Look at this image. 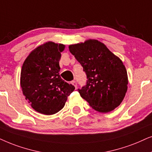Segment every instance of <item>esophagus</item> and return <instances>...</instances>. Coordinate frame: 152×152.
<instances>
[{
    "label": "esophagus",
    "instance_id": "obj_1",
    "mask_svg": "<svg viewBox=\"0 0 152 152\" xmlns=\"http://www.w3.org/2000/svg\"><path fill=\"white\" fill-rule=\"evenodd\" d=\"M72 83L73 86H74L75 88L76 89V88H77V83H76V80H72Z\"/></svg>",
    "mask_w": 152,
    "mask_h": 152
}]
</instances>
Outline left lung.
Wrapping results in <instances>:
<instances>
[{
  "mask_svg": "<svg viewBox=\"0 0 152 152\" xmlns=\"http://www.w3.org/2000/svg\"><path fill=\"white\" fill-rule=\"evenodd\" d=\"M69 48L86 74V85L78 89L82 98L101 113L110 112L120 106L128 85L122 60L95 39L70 45Z\"/></svg>",
  "mask_w": 152,
  "mask_h": 152,
  "instance_id": "8db88e82",
  "label": "left lung"
}]
</instances>
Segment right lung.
Returning a JSON list of instances; mask_svg holds the SVG:
<instances>
[{
	"label": "right lung",
	"mask_w": 152,
	"mask_h": 152,
	"mask_svg": "<svg viewBox=\"0 0 152 152\" xmlns=\"http://www.w3.org/2000/svg\"><path fill=\"white\" fill-rule=\"evenodd\" d=\"M63 44L48 42L30 53L22 66L21 87L32 108L53 115L64 106L74 86L62 80L59 61Z\"/></svg>",
	"instance_id": "add662e5"
}]
</instances>
